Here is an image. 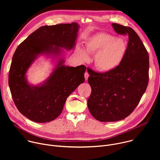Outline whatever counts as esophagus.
<instances>
[{"label": "esophagus", "instance_id": "1", "mask_svg": "<svg viewBox=\"0 0 160 160\" xmlns=\"http://www.w3.org/2000/svg\"><path fill=\"white\" fill-rule=\"evenodd\" d=\"M84 76H85V80H88V77H89V74H88V73L87 72H86L85 73V74H84Z\"/></svg>", "mask_w": 160, "mask_h": 160}]
</instances>
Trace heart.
Masks as SVG:
<instances>
[{"label":"heart","instance_id":"b5f03b06","mask_svg":"<svg viewBox=\"0 0 160 160\" xmlns=\"http://www.w3.org/2000/svg\"><path fill=\"white\" fill-rule=\"evenodd\" d=\"M85 45V50L77 48L78 54L83 61L89 59V54H95V66L102 72L116 69L122 63L127 50V45L123 39L103 33L88 38Z\"/></svg>","mask_w":160,"mask_h":160}]
</instances>
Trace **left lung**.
<instances>
[{"label":"left lung","instance_id":"obj_1","mask_svg":"<svg viewBox=\"0 0 160 160\" xmlns=\"http://www.w3.org/2000/svg\"><path fill=\"white\" fill-rule=\"evenodd\" d=\"M115 31L128 37L122 63L109 72L87 68L92 92L87 101L90 112L102 122H117L129 116L138 105L149 81V54L142 40L130 27L112 23Z\"/></svg>","mask_w":160,"mask_h":160}]
</instances>
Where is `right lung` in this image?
<instances>
[{
	"label": "right lung",
	"mask_w": 160,
	"mask_h": 160,
	"mask_svg": "<svg viewBox=\"0 0 160 160\" xmlns=\"http://www.w3.org/2000/svg\"><path fill=\"white\" fill-rule=\"evenodd\" d=\"M77 22L41 27L21 43L15 51L9 73V85L19 111L37 123L49 122L62 112L66 99L85 81L84 65L65 66L63 51L76 44ZM59 58L50 76L42 84L30 85L26 73L40 55Z\"/></svg>",
	"instance_id": "1"
}]
</instances>
